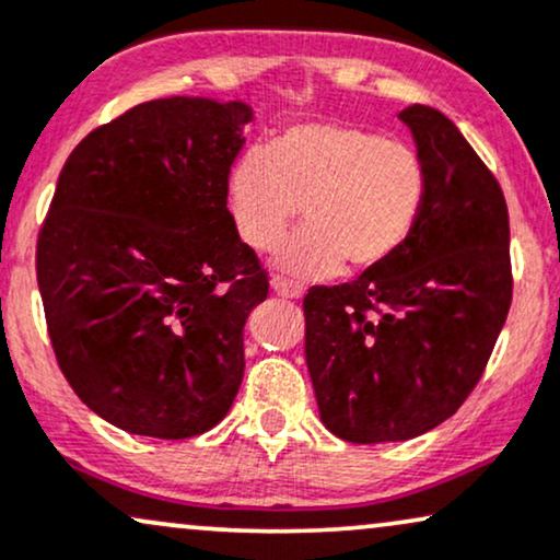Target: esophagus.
Returning a JSON list of instances; mask_svg holds the SVG:
<instances>
[{
    "label": "esophagus",
    "instance_id": "1",
    "mask_svg": "<svg viewBox=\"0 0 560 560\" xmlns=\"http://www.w3.org/2000/svg\"><path fill=\"white\" fill-rule=\"evenodd\" d=\"M271 289L276 294H279V298H287V300H300L302 294H305V292H302V287L292 284V281H287V279H281V276H273Z\"/></svg>",
    "mask_w": 560,
    "mask_h": 560
}]
</instances>
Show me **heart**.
Here are the masks:
<instances>
[{
  "instance_id": "obj_1",
  "label": "heart",
  "mask_w": 560,
  "mask_h": 560,
  "mask_svg": "<svg viewBox=\"0 0 560 560\" xmlns=\"http://www.w3.org/2000/svg\"><path fill=\"white\" fill-rule=\"evenodd\" d=\"M425 166L412 148L339 122L289 127L268 151L247 148L226 174L240 240L268 250L302 206L305 229L273 253L298 279L378 268L415 232L425 206Z\"/></svg>"
}]
</instances>
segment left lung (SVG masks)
Wrapping results in <instances>:
<instances>
[{
  "label": "left lung",
  "instance_id": "obj_1",
  "mask_svg": "<svg viewBox=\"0 0 560 560\" xmlns=\"http://www.w3.org/2000/svg\"><path fill=\"white\" fill-rule=\"evenodd\" d=\"M428 192L399 253L305 294V357L323 425L349 443L409 441L472 394L511 307L501 185L446 114L407 106Z\"/></svg>",
  "mask_w": 560,
  "mask_h": 560
}]
</instances>
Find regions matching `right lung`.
<instances>
[{
    "mask_svg": "<svg viewBox=\"0 0 560 560\" xmlns=\"http://www.w3.org/2000/svg\"><path fill=\"white\" fill-rule=\"evenodd\" d=\"M253 109L172 96L78 143L36 247L46 328L88 409L182 441L221 422L245 373L268 273L240 240L226 174Z\"/></svg>",
    "mask_w": 560,
    "mask_h": 560,
    "instance_id": "1",
    "label": "right lung"
}]
</instances>
